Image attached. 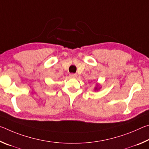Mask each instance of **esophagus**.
I'll use <instances>...</instances> for the list:
<instances>
[{
	"label": "esophagus",
	"instance_id": "34e87169",
	"mask_svg": "<svg viewBox=\"0 0 149 149\" xmlns=\"http://www.w3.org/2000/svg\"><path fill=\"white\" fill-rule=\"evenodd\" d=\"M77 76V75L76 74H70V77L72 78H76Z\"/></svg>",
	"mask_w": 149,
	"mask_h": 149
}]
</instances>
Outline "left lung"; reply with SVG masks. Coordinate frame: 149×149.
Masks as SVG:
<instances>
[{"mask_svg":"<svg viewBox=\"0 0 149 149\" xmlns=\"http://www.w3.org/2000/svg\"><path fill=\"white\" fill-rule=\"evenodd\" d=\"M100 88H99L98 87H96L95 88V90H98V89H99Z\"/></svg>","mask_w":149,"mask_h":149,"instance_id":"8db88e82","label":"left lung"}]
</instances>
